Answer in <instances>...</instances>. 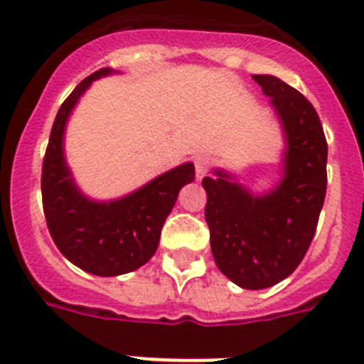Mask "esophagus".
<instances>
[{"instance_id":"34e87169","label":"esophagus","mask_w":364,"mask_h":364,"mask_svg":"<svg viewBox=\"0 0 364 364\" xmlns=\"http://www.w3.org/2000/svg\"><path fill=\"white\" fill-rule=\"evenodd\" d=\"M210 166H211V159L208 156V154H197V156H195V171H197L198 180L204 178L208 169H210Z\"/></svg>"}]
</instances>
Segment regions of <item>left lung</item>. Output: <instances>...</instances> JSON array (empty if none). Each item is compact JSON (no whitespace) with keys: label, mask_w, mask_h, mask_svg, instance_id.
I'll use <instances>...</instances> for the list:
<instances>
[{"label":"left lung","mask_w":364,"mask_h":364,"mask_svg":"<svg viewBox=\"0 0 364 364\" xmlns=\"http://www.w3.org/2000/svg\"><path fill=\"white\" fill-rule=\"evenodd\" d=\"M253 80L281 124V180L262 193L222 167L202 180L215 264L244 290L269 288L294 273L326 195L328 146L314 105L277 76L253 74Z\"/></svg>","instance_id":"8db88e82"}]
</instances>
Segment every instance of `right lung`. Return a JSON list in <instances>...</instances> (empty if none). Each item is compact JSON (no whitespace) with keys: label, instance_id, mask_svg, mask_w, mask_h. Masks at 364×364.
<instances>
[{"label":"right lung","instance_id":"obj_1","mask_svg":"<svg viewBox=\"0 0 364 364\" xmlns=\"http://www.w3.org/2000/svg\"><path fill=\"white\" fill-rule=\"evenodd\" d=\"M111 74L118 70H96L63 102L41 171L43 213L54 244L74 266L98 277H117L146 264L180 189L195 180V166L184 162L112 200H96L78 188L65 159L67 122L91 83Z\"/></svg>","mask_w":364,"mask_h":364}]
</instances>
